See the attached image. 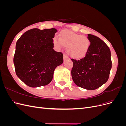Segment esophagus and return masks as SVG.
<instances>
[{"label": "esophagus", "mask_w": 126, "mask_h": 126, "mask_svg": "<svg viewBox=\"0 0 126 126\" xmlns=\"http://www.w3.org/2000/svg\"><path fill=\"white\" fill-rule=\"evenodd\" d=\"M63 59L65 60H66L67 59H68V56H67V55H66V54H63Z\"/></svg>", "instance_id": "1"}]
</instances>
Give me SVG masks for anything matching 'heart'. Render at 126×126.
<instances>
[{"label": "heart", "instance_id": "heart-1", "mask_svg": "<svg viewBox=\"0 0 126 126\" xmlns=\"http://www.w3.org/2000/svg\"><path fill=\"white\" fill-rule=\"evenodd\" d=\"M52 42L58 48H62L63 46L66 47L68 54L76 58L85 56L90 47V41L87 37L69 30H63L60 32V38L54 37Z\"/></svg>", "mask_w": 126, "mask_h": 126}]
</instances>
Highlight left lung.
<instances>
[{
  "instance_id": "1",
  "label": "left lung",
  "mask_w": 126,
  "mask_h": 126,
  "mask_svg": "<svg viewBox=\"0 0 126 126\" xmlns=\"http://www.w3.org/2000/svg\"><path fill=\"white\" fill-rule=\"evenodd\" d=\"M90 42L85 56L71 59L73 67L71 76L75 84L87 90H94L104 85L109 78L112 62L110 49L104 41L91 34Z\"/></svg>"
}]
</instances>
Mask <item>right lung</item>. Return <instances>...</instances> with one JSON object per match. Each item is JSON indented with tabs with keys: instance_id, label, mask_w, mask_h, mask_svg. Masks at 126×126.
<instances>
[{
	"instance_id": "obj_1",
	"label": "right lung",
	"mask_w": 126,
	"mask_h": 126,
	"mask_svg": "<svg viewBox=\"0 0 126 126\" xmlns=\"http://www.w3.org/2000/svg\"><path fill=\"white\" fill-rule=\"evenodd\" d=\"M55 28L30 29L17 40L14 57L17 76L26 85L38 87L51 82L55 68L62 64L63 54L53 49Z\"/></svg>"
}]
</instances>
